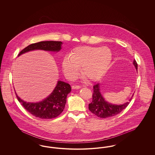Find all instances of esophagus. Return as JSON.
I'll return each instance as SVG.
<instances>
[{
  "label": "esophagus",
  "mask_w": 155,
  "mask_h": 155,
  "mask_svg": "<svg viewBox=\"0 0 155 155\" xmlns=\"http://www.w3.org/2000/svg\"><path fill=\"white\" fill-rule=\"evenodd\" d=\"M81 88V87L79 85H74L72 86V89H79Z\"/></svg>",
  "instance_id": "34e87169"
}]
</instances>
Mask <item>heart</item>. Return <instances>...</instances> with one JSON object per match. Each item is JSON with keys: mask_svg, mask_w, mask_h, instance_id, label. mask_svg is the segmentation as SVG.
Wrapping results in <instances>:
<instances>
[{"mask_svg": "<svg viewBox=\"0 0 155 155\" xmlns=\"http://www.w3.org/2000/svg\"><path fill=\"white\" fill-rule=\"evenodd\" d=\"M112 58V52L107 47L80 46L74 49L70 56L64 57L62 67L67 76L73 79L82 67L83 77L88 81L95 82L107 72Z\"/></svg>", "mask_w": 155, "mask_h": 155, "instance_id": "obj_1", "label": "heart"}]
</instances>
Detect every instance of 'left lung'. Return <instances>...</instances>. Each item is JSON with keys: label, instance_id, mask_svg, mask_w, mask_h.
Segmentation results:
<instances>
[{"label": "left lung", "instance_id": "obj_1", "mask_svg": "<svg viewBox=\"0 0 155 155\" xmlns=\"http://www.w3.org/2000/svg\"><path fill=\"white\" fill-rule=\"evenodd\" d=\"M133 64L135 67L137 71L138 64L135 60H134ZM94 92L92 94V101L89 104V110L97 117L101 118H107L116 116L123 110L128 105L133 98V94L129 102L122 104H111L106 101L102 95L100 89V84H97L94 86Z\"/></svg>", "mask_w": 155, "mask_h": 155}]
</instances>
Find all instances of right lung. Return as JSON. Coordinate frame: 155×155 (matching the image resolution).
<instances>
[{
	"label": "right lung",
	"instance_id": "obj_1",
	"mask_svg": "<svg viewBox=\"0 0 155 155\" xmlns=\"http://www.w3.org/2000/svg\"><path fill=\"white\" fill-rule=\"evenodd\" d=\"M63 43L60 41H42L30 45L22 50L18 57L22 54L35 50L58 52ZM70 85L63 81H58L52 93L39 102H27L18 96V101L31 114L42 119H51L59 116L64 110L66 103L67 96L71 92Z\"/></svg>",
	"mask_w": 155,
	"mask_h": 155
}]
</instances>
